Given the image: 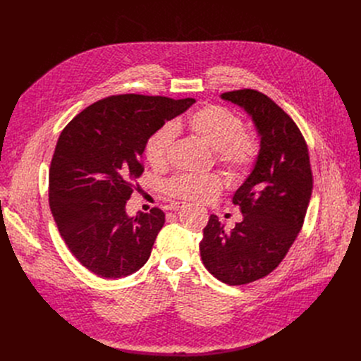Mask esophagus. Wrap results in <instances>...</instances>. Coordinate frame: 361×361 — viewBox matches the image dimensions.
Instances as JSON below:
<instances>
[{
	"label": "esophagus",
	"instance_id": "esophagus-1",
	"mask_svg": "<svg viewBox=\"0 0 361 361\" xmlns=\"http://www.w3.org/2000/svg\"><path fill=\"white\" fill-rule=\"evenodd\" d=\"M184 207V202H180V201H173V202H170V205H169V209L171 210V212H178L180 209H183Z\"/></svg>",
	"mask_w": 361,
	"mask_h": 361
}]
</instances>
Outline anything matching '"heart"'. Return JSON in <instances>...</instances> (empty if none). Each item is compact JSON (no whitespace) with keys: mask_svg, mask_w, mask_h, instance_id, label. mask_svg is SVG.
Listing matches in <instances>:
<instances>
[{"mask_svg":"<svg viewBox=\"0 0 361 361\" xmlns=\"http://www.w3.org/2000/svg\"><path fill=\"white\" fill-rule=\"evenodd\" d=\"M185 127L194 137L214 149L217 163L233 180L247 176L259 159V138L252 133L243 131V118L223 106L209 104L195 110L187 117ZM174 135V127L166 124L147 138L144 152L152 169L161 170L169 164ZM221 190L223 180L216 173L180 174L166 184V191L171 197L192 202H209Z\"/></svg>","mask_w":361,"mask_h":361,"instance_id":"heart-1","label":"heart"}]
</instances>
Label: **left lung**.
Instances as JSON below:
<instances>
[{"label":"left lung","mask_w":361,"mask_h":361,"mask_svg":"<svg viewBox=\"0 0 361 361\" xmlns=\"http://www.w3.org/2000/svg\"><path fill=\"white\" fill-rule=\"evenodd\" d=\"M251 117L260 135L257 163L234 192L243 220L228 233L212 214L200 243L202 264L216 279L241 286L270 274L298 235L313 191L308 148L291 117L266 94H221Z\"/></svg>","instance_id":"left-lung-1"}]
</instances>
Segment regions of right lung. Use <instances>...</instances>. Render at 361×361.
Masks as SVG:
<instances>
[{
  "mask_svg": "<svg viewBox=\"0 0 361 361\" xmlns=\"http://www.w3.org/2000/svg\"><path fill=\"white\" fill-rule=\"evenodd\" d=\"M194 98L121 94L102 98L61 131L49 167V209L75 259L102 279L140 270L164 213L130 217L126 204L142 174L147 138L184 113Z\"/></svg>",
  "mask_w": 361,
  "mask_h": 361,
  "instance_id": "obj_1",
  "label": "right lung"
}]
</instances>
